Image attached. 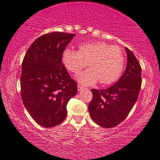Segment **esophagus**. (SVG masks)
I'll list each match as a JSON object with an SVG mask.
<instances>
[{
  "mask_svg": "<svg viewBox=\"0 0 160 160\" xmlns=\"http://www.w3.org/2000/svg\"><path fill=\"white\" fill-rule=\"evenodd\" d=\"M83 88H84V87H83V86L80 85V84L78 85V92H80V91H82V89H83Z\"/></svg>",
  "mask_w": 160,
  "mask_h": 160,
  "instance_id": "esophagus-1",
  "label": "esophagus"
}]
</instances>
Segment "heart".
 <instances>
[{
	"mask_svg": "<svg viewBox=\"0 0 160 160\" xmlns=\"http://www.w3.org/2000/svg\"><path fill=\"white\" fill-rule=\"evenodd\" d=\"M61 59L66 69L74 74L88 63L89 68L77 77L83 85L94 84L98 81L102 85L111 84L121 77L125 64L121 48L101 41L81 44L78 51L66 48Z\"/></svg>",
	"mask_w": 160,
	"mask_h": 160,
	"instance_id": "1",
	"label": "heart"
}]
</instances>
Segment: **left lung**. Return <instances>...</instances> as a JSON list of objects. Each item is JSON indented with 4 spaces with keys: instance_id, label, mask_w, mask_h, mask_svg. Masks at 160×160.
<instances>
[{
    "instance_id": "1",
    "label": "left lung",
    "mask_w": 160,
    "mask_h": 160,
    "mask_svg": "<svg viewBox=\"0 0 160 160\" xmlns=\"http://www.w3.org/2000/svg\"><path fill=\"white\" fill-rule=\"evenodd\" d=\"M127 64L118 82L107 89H92L93 98L88 112L93 121L104 128L119 124L136 103L142 85V68L138 60L126 48Z\"/></svg>"
}]
</instances>
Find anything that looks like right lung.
<instances>
[{
  "label": "right lung",
  "mask_w": 160,
  "mask_h": 160,
  "mask_svg": "<svg viewBox=\"0 0 160 160\" xmlns=\"http://www.w3.org/2000/svg\"><path fill=\"white\" fill-rule=\"evenodd\" d=\"M74 36L61 32L44 34L33 41L22 62V102L34 121L46 128L65 119L66 105L77 93V83L61 59Z\"/></svg>",
  "instance_id": "1"
}]
</instances>
